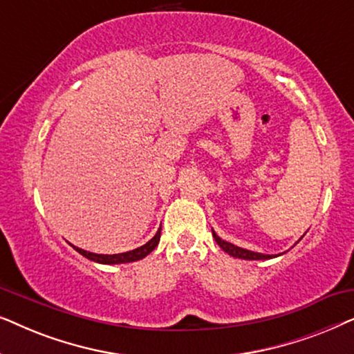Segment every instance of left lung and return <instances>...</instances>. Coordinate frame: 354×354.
Segmentation results:
<instances>
[{
    "instance_id": "8db88e82",
    "label": "left lung",
    "mask_w": 354,
    "mask_h": 354,
    "mask_svg": "<svg viewBox=\"0 0 354 354\" xmlns=\"http://www.w3.org/2000/svg\"><path fill=\"white\" fill-rule=\"evenodd\" d=\"M212 236H214L216 243L221 246L222 250L225 251L227 254L234 256V258H239V259H248V261H259V259H272V258H277L280 254H263V253H256V251H250V250H245V248H240V246H236L234 243H229V241L222 240L219 235L216 234L214 230H212ZM301 240V239H299ZM298 243V241H297ZM295 243V245H297ZM283 254V253H282Z\"/></svg>"
}]
</instances>
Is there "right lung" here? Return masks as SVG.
<instances>
[{
	"label": "right lung",
	"instance_id": "right-lung-1",
	"mask_svg": "<svg viewBox=\"0 0 354 354\" xmlns=\"http://www.w3.org/2000/svg\"><path fill=\"white\" fill-rule=\"evenodd\" d=\"M159 239H161V229L156 232V235L153 236L148 243H145L143 246H138V248L125 251V253H119V254H96V253H90V251H85L79 248V246H74L75 251H79L82 256H85L86 259L95 261V263L100 264H124V263H133V261H140L143 259L145 256H148L151 251L156 248L159 243Z\"/></svg>",
	"mask_w": 354,
	"mask_h": 354
}]
</instances>
